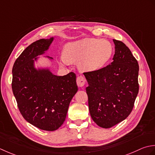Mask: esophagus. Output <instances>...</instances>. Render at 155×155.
Listing matches in <instances>:
<instances>
[{"label":"esophagus","instance_id":"obj_1","mask_svg":"<svg viewBox=\"0 0 155 155\" xmlns=\"http://www.w3.org/2000/svg\"><path fill=\"white\" fill-rule=\"evenodd\" d=\"M86 84V79L84 76L80 75L77 78V84L79 87H83Z\"/></svg>","mask_w":155,"mask_h":155}]
</instances>
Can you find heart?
Wrapping results in <instances>:
<instances>
[{"instance_id": "obj_1", "label": "heart", "mask_w": 155, "mask_h": 155, "mask_svg": "<svg viewBox=\"0 0 155 155\" xmlns=\"http://www.w3.org/2000/svg\"><path fill=\"white\" fill-rule=\"evenodd\" d=\"M112 53V45L108 41L85 38L65 45L61 62L67 64L78 61V67L81 71H97L106 65Z\"/></svg>"}]
</instances>
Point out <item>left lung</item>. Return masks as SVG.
<instances>
[{
    "label": "left lung",
    "instance_id": "obj_1",
    "mask_svg": "<svg viewBox=\"0 0 155 155\" xmlns=\"http://www.w3.org/2000/svg\"><path fill=\"white\" fill-rule=\"evenodd\" d=\"M113 61L97 71L84 73L91 117L104 128H111L128 117L138 93L139 67L130 50L113 39Z\"/></svg>",
    "mask_w": 155,
    "mask_h": 155
}]
</instances>
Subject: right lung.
<instances>
[{
	"mask_svg": "<svg viewBox=\"0 0 155 155\" xmlns=\"http://www.w3.org/2000/svg\"><path fill=\"white\" fill-rule=\"evenodd\" d=\"M53 39H41L31 43L12 68V89L21 114L31 124L47 131L56 130L63 124L78 90L74 72L58 76L49 68L35 66L38 56L49 49Z\"/></svg>",
	"mask_w": 155,
	"mask_h": 155,
	"instance_id": "obj_1",
	"label": "right lung"
}]
</instances>
